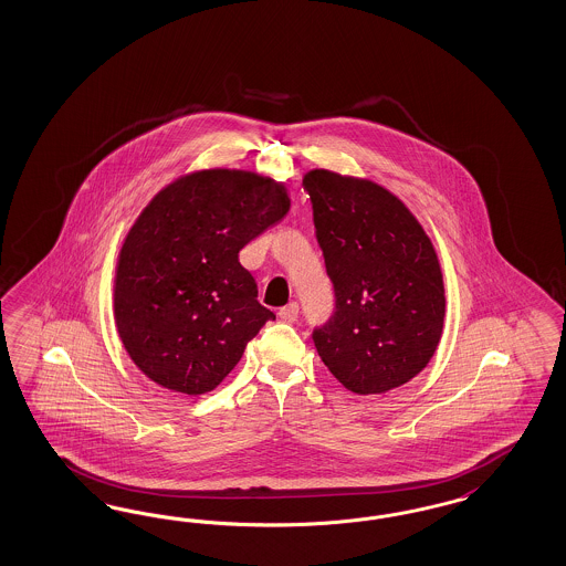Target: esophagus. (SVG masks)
Masks as SVG:
<instances>
[{
    "label": "esophagus",
    "instance_id": "1",
    "mask_svg": "<svg viewBox=\"0 0 566 566\" xmlns=\"http://www.w3.org/2000/svg\"><path fill=\"white\" fill-rule=\"evenodd\" d=\"M297 314H300V306H297V302H290L287 306H283V308L279 311V316H281L285 323H293V321H297Z\"/></svg>",
    "mask_w": 566,
    "mask_h": 566
}]
</instances>
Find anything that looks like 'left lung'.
<instances>
[{
  "mask_svg": "<svg viewBox=\"0 0 566 566\" xmlns=\"http://www.w3.org/2000/svg\"><path fill=\"white\" fill-rule=\"evenodd\" d=\"M335 312L312 339L358 396L415 379L433 358L446 295L438 254L406 203L377 182L325 168L304 175Z\"/></svg>",
  "mask_w": 566,
  "mask_h": 566,
  "instance_id": "8db88e82",
  "label": "left lung"
}]
</instances>
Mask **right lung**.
<instances>
[{
    "instance_id": "add662e5",
    "label": "right lung",
    "mask_w": 566,
    "mask_h": 566,
    "mask_svg": "<svg viewBox=\"0 0 566 566\" xmlns=\"http://www.w3.org/2000/svg\"><path fill=\"white\" fill-rule=\"evenodd\" d=\"M285 182L250 170H196L160 189L128 229L114 321L130 360L177 394L212 391L273 312L239 250L290 212Z\"/></svg>"
}]
</instances>
